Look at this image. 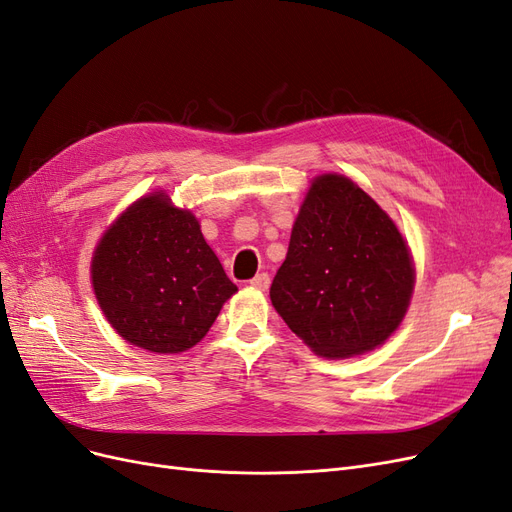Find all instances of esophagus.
I'll return each mask as SVG.
<instances>
[{
	"label": "esophagus",
	"instance_id": "1",
	"mask_svg": "<svg viewBox=\"0 0 512 512\" xmlns=\"http://www.w3.org/2000/svg\"><path fill=\"white\" fill-rule=\"evenodd\" d=\"M251 285H253L255 289L266 291V289L270 287V276H268L266 272H261V274H257V276L251 280Z\"/></svg>",
	"mask_w": 512,
	"mask_h": 512
}]
</instances>
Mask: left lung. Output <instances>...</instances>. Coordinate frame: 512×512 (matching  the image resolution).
<instances>
[{"label":"left lung","mask_w":512,"mask_h":512,"mask_svg":"<svg viewBox=\"0 0 512 512\" xmlns=\"http://www.w3.org/2000/svg\"><path fill=\"white\" fill-rule=\"evenodd\" d=\"M415 268L398 227L349 178H315L295 219L270 300L323 357L383 344L406 315Z\"/></svg>","instance_id":"obj_1"}]
</instances>
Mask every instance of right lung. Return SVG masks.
I'll return each instance as SVG.
<instances>
[{
    "label": "right lung",
    "instance_id": "obj_1",
    "mask_svg": "<svg viewBox=\"0 0 512 512\" xmlns=\"http://www.w3.org/2000/svg\"><path fill=\"white\" fill-rule=\"evenodd\" d=\"M91 278L110 325L151 353L191 349L238 291L197 219L163 193L142 197L108 229Z\"/></svg>",
    "mask_w": 512,
    "mask_h": 512
}]
</instances>
